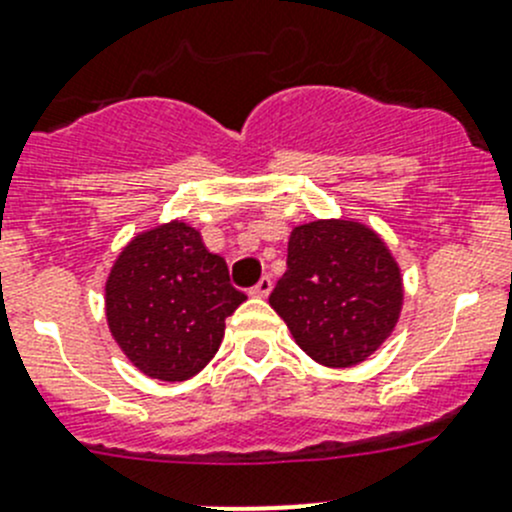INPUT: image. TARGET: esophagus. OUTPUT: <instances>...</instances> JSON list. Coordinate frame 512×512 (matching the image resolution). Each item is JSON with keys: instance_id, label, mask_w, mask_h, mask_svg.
Listing matches in <instances>:
<instances>
[{"instance_id": "34e87169", "label": "esophagus", "mask_w": 512, "mask_h": 512, "mask_svg": "<svg viewBox=\"0 0 512 512\" xmlns=\"http://www.w3.org/2000/svg\"><path fill=\"white\" fill-rule=\"evenodd\" d=\"M270 292H272V277L265 275L260 282H257L255 287H252L250 295H255V297H267V295H270Z\"/></svg>"}]
</instances>
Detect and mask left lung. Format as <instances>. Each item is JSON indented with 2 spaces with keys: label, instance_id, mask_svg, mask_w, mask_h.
<instances>
[{
  "label": "left lung",
  "instance_id": "left-lung-1",
  "mask_svg": "<svg viewBox=\"0 0 512 512\" xmlns=\"http://www.w3.org/2000/svg\"><path fill=\"white\" fill-rule=\"evenodd\" d=\"M403 275L390 247L357 220L292 227L287 272L270 305L297 345L325 367H352L393 335L403 312Z\"/></svg>",
  "mask_w": 512,
  "mask_h": 512
}]
</instances>
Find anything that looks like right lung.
<instances>
[{
    "label": "right lung",
    "mask_w": 512,
    "mask_h": 512,
    "mask_svg": "<svg viewBox=\"0 0 512 512\" xmlns=\"http://www.w3.org/2000/svg\"><path fill=\"white\" fill-rule=\"evenodd\" d=\"M245 300L225 257L182 220L132 237L104 282L114 342L137 370L165 382L190 380L215 357L225 320Z\"/></svg>",
    "instance_id": "right-lung-1"
}]
</instances>
